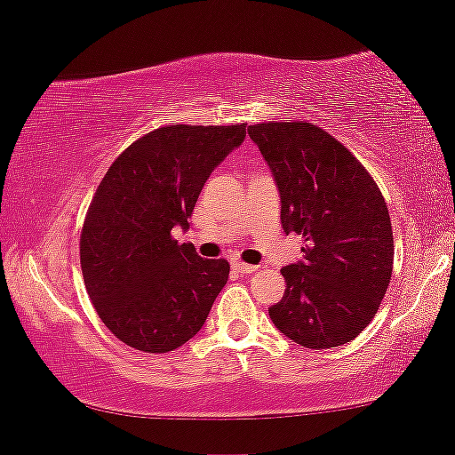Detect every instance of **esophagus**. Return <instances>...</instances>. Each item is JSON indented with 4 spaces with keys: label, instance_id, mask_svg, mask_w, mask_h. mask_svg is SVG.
I'll return each mask as SVG.
<instances>
[{
    "label": "esophagus",
    "instance_id": "esophagus-1",
    "mask_svg": "<svg viewBox=\"0 0 455 455\" xmlns=\"http://www.w3.org/2000/svg\"><path fill=\"white\" fill-rule=\"evenodd\" d=\"M232 267H234V271L240 273V275H251V273L259 269L257 265H246V263H240V260H234Z\"/></svg>",
    "mask_w": 455,
    "mask_h": 455
}]
</instances>
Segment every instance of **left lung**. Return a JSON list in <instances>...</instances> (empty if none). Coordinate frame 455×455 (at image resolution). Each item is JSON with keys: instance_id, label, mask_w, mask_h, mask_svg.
I'll list each match as a JSON object with an SVG mask.
<instances>
[{"instance_id": "8db88e82", "label": "left lung", "mask_w": 455, "mask_h": 455, "mask_svg": "<svg viewBox=\"0 0 455 455\" xmlns=\"http://www.w3.org/2000/svg\"><path fill=\"white\" fill-rule=\"evenodd\" d=\"M282 198L285 234L302 235V260L283 267L285 294L269 316L285 338L313 350L356 338L377 315L391 269L389 211L363 164L308 122L248 128Z\"/></svg>"}]
</instances>
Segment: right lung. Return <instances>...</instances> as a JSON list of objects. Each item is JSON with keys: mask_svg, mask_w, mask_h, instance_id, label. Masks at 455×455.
I'll use <instances>...</instances> for the list:
<instances>
[{"mask_svg": "<svg viewBox=\"0 0 455 455\" xmlns=\"http://www.w3.org/2000/svg\"><path fill=\"white\" fill-rule=\"evenodd\" d=\"M246 139V124L157 128L105 173L80 234V267L97 315L117 339L164 354L201 331L229 263L178 244L204 182Z\"/></svg>", "mask_w": 455, "mask_h": 455, "instance_id": "obj_1", "label": "right lung"}]
</instances>
